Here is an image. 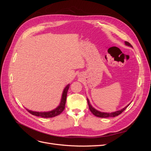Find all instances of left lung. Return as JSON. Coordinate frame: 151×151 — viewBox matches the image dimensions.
Here are the masks:
<instances>
[{
  "label": "left lung",
  "mask_w": 151,
  "mask_h": 151,
  "mask_svg": "<svg viewBox=\"0 0 151 151\" xmlns=\"http://www.w3.org/2000/svg\"><path fill=\"white\" fill-rule=\"evenodd\" d=\"M125 45H127V46H129V47H130L132 48V46L131 45V44L129 42H125ZM87 101H88V105H89V108L90 109V111H91V113H92L94 115H95L96 116H98V117H100V118H109V117H115V116H116L118 115H119L120 114H121L123 111L125 110V109L129 106L130 104H129L128 105H127V106L125 107H124L123 108L120 109V110H118L116 111H115V112H112V113H106V112H101V111H99L98 110H97V109H96L94 108H93L92 106V105L90 103V101L88 98H87Z\"/></svg>",
  "instance_id": "obj_1"
}]
</instances>
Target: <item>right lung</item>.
Listing matches in <instances>:
<instances>
[{"instance_id":"right-lung-1","label":"right lung","mask_w":151,"mask_h":151,"mask_svg":"<svg viewBox=\"0 0 151 151\" xmlns=\"http://www.w3.org/2000/svg\"><path fill=\"white\" fill-rule=\"evenodd\" d=\"M70 87V84H67L65 87L63 91V93L62 94V98L60 104H59L58 106L52 110L49 111H34L32 110H29V109H27V111H28L29 113L32 114L33 115H35L37 116H40V117H43V118H52L54 116H56L60 114L63 111V109H65V105L66 103V98H67V91L68 88Z\"/></svg>"}]
</instances>
